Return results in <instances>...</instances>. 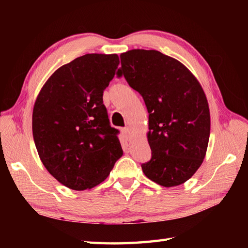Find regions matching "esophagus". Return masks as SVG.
<instances>
[{"label": "esophagus", "instance_id": "34e87169", "mask_svg": "<svg viewBox=\"0 0 248 248\" xmlns=\"http://www.w3.org/2000/svg\"><path fill=\"white\" fill-rule=\"evenodd\" d=\"M121 132H122V134H123V136H124L127 140H130L131 133H130V129L128 128V127H125V128H123V129L121 130Z\"/></svg>", "mask_w": 248, "mask_h": 248}]
</instances>
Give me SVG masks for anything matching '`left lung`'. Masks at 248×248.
<instances>
[{"mask_svg":"<svg viewBox=\"0 0 248 248\" xmlns=\"http://www.w3.org/2000/svg\"><path fill=\"white\" fill-rule=\"evenodd\" d=\"M118 76L144 98L152 157L142 163L147 178L164 187L183 184L204 160L210 110L197 78L178 60L158 50L123 52Z\"/></svg>","mask_w":248,"mask_h":248,"instance_id":"obj_1","label":"left lung"}]
</instances>
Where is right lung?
Masks as SVG:
<instances>
[{
  "label": "right lung",
  "instance_id": "right-lung-1",
  "mask_svg": "<svg viewBox=\"0 0 248 248\" xmlns=\"http://www.w3.org/2000/svg\"><path fill=\"white\" fill-rule=\"evenodd\" d=\"M119 64L116 54L78 57L52 73L37 96V152L49 174L70 189L100 184L123 155L102 98Z\"/></svg>",
  "mask_w": 248,
  "mask_h": 248
}]
</instances>
